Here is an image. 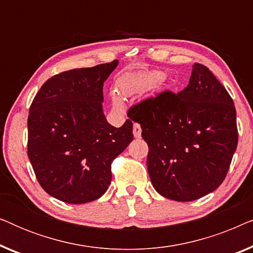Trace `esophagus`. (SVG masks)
Segmentation results:
<instances>
[{"label": "esophagus", "mask_w": 253, "mask_h": 253, "mask_svg": "<svg viewBox=\"0 0 253 253\" xmlns=\"http://www.w3.org/2000/svg\"><path fill=\"white\" fill-rule=\"evenodd\" d=\"M133 136L134 138H140L141 136V127L138 123L133 124Z\"/></svg>", "instance_id": "esophagus-1"}]
</instances>
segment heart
Segmentation results:
<instances>
[{
  "label": "heart",
  "mask_w": 253,
  "mask_h": 253,
  "mask_svg": "<svg viewBox=\"0 0 253 253\" xmlns=\"http://www.w3.org/2000/svg\"><path fill=\"white\" fill-rule=\"evenodd\" d=\"M140 79H138L136 76H124L123 78H121L119 83H117V91L122 93L123 95H131L136 91L139 84ZM112 101L113 106L116 109H121L123 107V102L117 93L114 92L112 94Z\"/></svg>",
  "instance_id": "obj_1"
}]
</instances>
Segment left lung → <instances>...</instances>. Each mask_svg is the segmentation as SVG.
Here are the masks:
<instances>
[{
	"mask_svg": "<svg viewBox=\"0 0 253 253\" xmlns=\"http://www.w3.org/2000/svg\"><path fill=\"white\" fill-rule=\"evenodd\" d=\"M148 145L152 185L166 198L192 202L226 177L236 151V109L229 93L205 65L195 63L186 87L162 92L131 107Z\"/></svg>",
	"mask_w": 253,
	"mask_h": 253,
	"instance_id": "1",
	"label": "left lung"
}]
</instances>
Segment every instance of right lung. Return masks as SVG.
<instances>
[{
  "label": "right lung",
  "mask_w": 253,
  "mask_h": 253,
  "mask_svg": "<svg viewBox=\"0 0 253 253\" xmlns=\"http://www.w3.org/2000/svg\"><path fill=\"white\" fill-rule=\"evenodd\" d=\"M117 64L61 72L30 107L27 155L41 188L64 203L100 198L112 181V161L133 139L130 120L115 127L102 109L103 83Z\"/></svg>",
  "instance_id": "right-lung-1"
}]
</instances>
